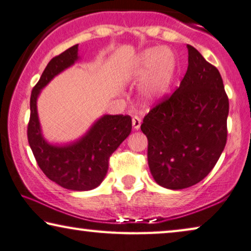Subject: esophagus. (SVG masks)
Listing matches in <instances>:
<instances>
[{"instance_id":"esophagus-1","label":"esophagus","mask_w":251,"mask_h":251,"mask_svg":"<svg viewBox=\"0 0 251 251\" xmlns=\"http://www.w3.org/2000/svg\"><path fill=\"white\" fill-rule=\"evenodd\" d=\"M140 126H141V120H140V118L133 117V118H132V126H133V129H134V130H139Z\"/></svg>"}]
</instances>
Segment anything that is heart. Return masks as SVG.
<instances>
[{"instance_id":"heart-1","label":"heart","mask_w":251,"mask_h":251,"mask_svg":"<svg viewBox=\"0 0 251 251\" xmlns=\"http://www.w3.org/2000/svg\"><path fill=\"white\" fill-rule=\"evenodd\" d=\"M176 70L172 53L164 47H151L132 61L126 77L133 81H143L140 97L146 104L162 100L169 92Z\"/></svg>"}]
</instances>
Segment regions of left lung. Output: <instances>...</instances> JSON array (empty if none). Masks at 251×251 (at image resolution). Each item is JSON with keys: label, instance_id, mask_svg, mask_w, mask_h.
<instances>
[{"label": "left lung", "instance_id": "8db88e82", "mask_svg": "<svg viewBox=\"0 0 251 251\" xmlns=\"http://www.w3.org/2000/svg\"><path fill=\"white\" fill-rule=\"evenodd\" d=\"M188 69L179 88L144 118L148 165L159 186L180 190L201 182L226 144L228 100L222 77L187 45Z\"/></svg>", "mask_w": 251, "mask_h": 251}]
</instances>
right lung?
I'll return each mask as SVG.
<instances>
[{
  "instance_id": "right-lung-1",
  "label": "right lung",
  "mask_w": 251,
  "mask_h": 251,
  "mask_svg": "<svg viewBox=\"0 0 251 251\" xmlns=\"http://www.w3.org/2000/svg\"><path fill=\"white\" fill-rule=\"evenodd\" d=\"M78 52L77 44L53 57L32 89L28 141L38 166L50 180L69 190L88 191L104 180L108 158L131 132L132 122L129 115L104 114L78 139L63 144L46 140L38 117V97L56 75L80 61Z\"/></svg>"
}]
</instances>
